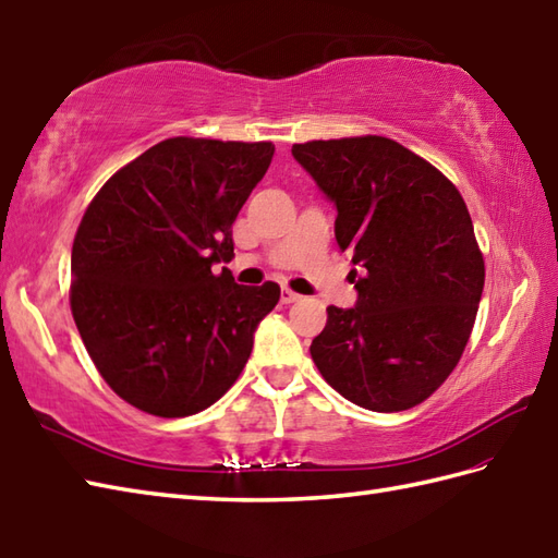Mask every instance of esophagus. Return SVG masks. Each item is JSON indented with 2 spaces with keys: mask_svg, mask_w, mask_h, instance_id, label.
<instances>
[{
  "mask_svg": "<svg viewBox=\"0 0 558 558\" xmlns=\"http://www.w3.org/2000/svg\"><path fill=\"white\" fill-rule=\"evenodd\" d=\"M301 299H303V295L295 293L293 289H289V287L281 289V303H295V301H301Z\"/></svg>",
  "mask_w": 558,
  "mask_h": 558,
  "instance_id": "esophagus-1",
  "label": "esophagus"
}]
</instances>
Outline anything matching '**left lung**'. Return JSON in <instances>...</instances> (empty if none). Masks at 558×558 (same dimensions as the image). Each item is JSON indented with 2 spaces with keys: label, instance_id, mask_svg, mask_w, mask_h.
<instances>
[{
  "label": "left lung",
  "instance_id": "obj_1",
  "mask_svg": "<svg viewBox=\"0 0 558 558\" xmlns=\"http://www.w3.org/2000/svg\"><path fill=\"white\" fill-rule=\"evenodd\" d=\"M291 155L337 207V243L363 271L355 305L327 307L313 361L351 403L408 411L453 373L475 325L485 259L463 197L381 135L311 141Z\"/></svg>",
  "mask_w": 558,
  "mask_h": 558
}]
</instances>
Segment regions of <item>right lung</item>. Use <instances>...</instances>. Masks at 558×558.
Wrapping results in <instances>:
<instances>
[{"label":"right lung","mask_w":558,"mask_h":558,"mask_svg":"<svg viewBox=\"0 0 558 558\" xmlns=\"http://www.w3.org/2000/svg\"><path fill=\"white\" fill-rule=\"evenodd\" d=\"M275 157L271 143L169 138L119 169L71 251V313L123 401L159 417L201 413L239 379L279 283L241 287L231 227Z\"/></svg>","instance_id":"obj_1"}]
</instances>
